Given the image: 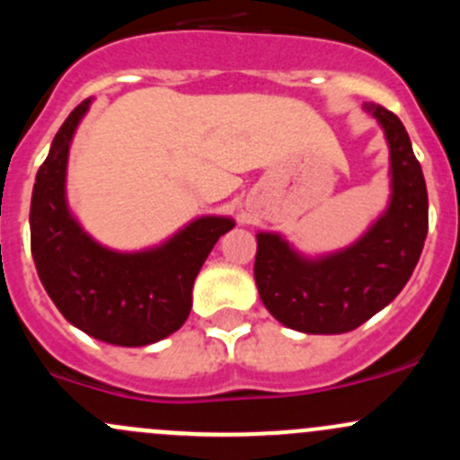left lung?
<instances>
[{"label": "left lung", "instance_id": "1", "mask_svg": "<svg viewBox=\"0 0 460 460\" xmlns=\"http://www.w3.org/2000/svg\"><path fill=\"white\" fill-rule=\"evenodd\" d=\"M389 146V202L358 240L318 256L276 231H258L253 276L264 307L303 333H347L387 307L410 280L428 238V187L394 113L365 102Z\"/></svg>", "mask_w": 460, "mask_h": 460}]
</instances>
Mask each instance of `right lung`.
<instances>
[{
	"label": "right lung",
	"instance_id": "obj_1",
	"mask_svg": "<svg viewBox=\"0 0 460 460\" xmlns=\"http://www.w3.org/2000/svg\"><path fill=\"white\" fill-rule=\"evenodd\" d=\"M91 104L88 97L68 115L37 171L31 198L32 260L46 294L73 327L109 345H153L189 318L193 282L235 220L198 216L140 252L97 243L66 198L71 142Z\"/></svg>",
	"mask_w": 460,
	"mask_h": 460
}]
</instances>
